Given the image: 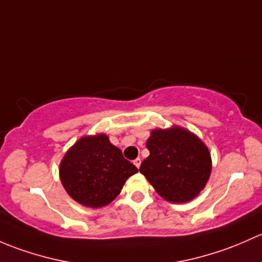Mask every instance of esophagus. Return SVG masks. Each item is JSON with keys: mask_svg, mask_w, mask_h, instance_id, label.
Returning <instances> with one entry per match:
<instances>
[{"mask_svg": "<svg viewBox=\"0 0 262 262\" xmlns=\"http://www.w3.org/2000/svg\"><path fill=\"white\" fill-rule=\"evenodd\" d=\"M134 164H135V166H136V168L139 169V168H140V165H141V159L137 158L136 160H134Z\"/></svg>", "mask_w": 262, "mask_h": 262, "instance_id": "obj_1", "label": "esophagus"}]
</instances>
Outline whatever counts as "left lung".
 Wrapping results in <instances>:
<instances>
[{"label": "left lung", "instance_id": "8db88e82", "mask_svg": "<svg viewBox=\"0 0 262 262\" xmlns=\"http://www.w3.org/2000/svg\"><path fill=\"white\" fill-rule=\"evenodd\" d=\"M150 155L140 172L170 203H187L206 187L212 171L208 146L180 126L154 128L146 141Z\"/></svg>", "mask_w": 262, "mask_h": 262}]
</instances>
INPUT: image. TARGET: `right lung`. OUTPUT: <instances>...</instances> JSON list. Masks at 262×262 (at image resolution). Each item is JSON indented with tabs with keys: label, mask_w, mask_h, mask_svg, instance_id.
<instances>
[{
	"label": "right lung",
	"mask_w": 262,
	"mask_h": 262,
	"mask_svg": "<svg viewBox=\"0 0 262 262\" xmlns=\"http://www.w3.org/2000/svg\"><path fill=\"white\" fill-rule=\"evenodd\" d=\"M139 171L106 134L85 135L63 156L59 177L64 189L77 203L88 208L110 204L131 175Z\"/></svg>",
	"instance_id": "right-lung-1"
}]
</instances>
